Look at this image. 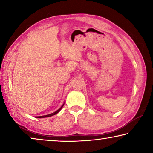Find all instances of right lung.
I'll list each match as a JSON object with an SVG mask.
<instances>
[{
    "label": "right lung",
    "instance_id": "add662e5",
    "mask_svg": "<svg viewBox=\"0 0 153 153\" xmlns=\"http://www.w3.org/2000/svg\"><path fill=\"white\" fill-rule=\"evenodd\" d=\"M64 104L65 103H63V105L61 106V108H59V109H58L57 111H56L55 112H54V113H51V114H48V115H43V116H38V117H37L38 118H45V117H51V116H53V115H56V113H58L59 111H60L61 110V108H63V107L64 106Z\"/></svg>",
    "mask_w": 153,
    "mask_h": 153
}]
</instances>
